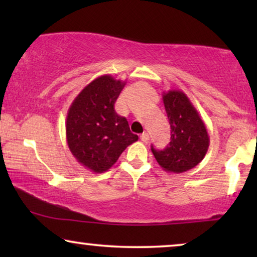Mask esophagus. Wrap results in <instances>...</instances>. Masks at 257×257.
<instances>
[{
    "label": "esophagus",
    "instance_id": "obj_1",
    "mask_svg": "<svg viewBox=\"0 0 257 257\" xmlns=\"http://www.w3.org/2000/svg\"><path fill=\"white\" fill-rule=\"evenodd\" d=\"M140 140H142V142H144V143H147L150 140V136H149V133H143L142 136H140Z\"/></svg>",
    "mask_w": 257,
    "mask_h": 257
}]
</instances>
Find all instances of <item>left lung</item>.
Listing matches in <instances>:
<instances>
[{
	"label": "left lung",
	"mask_w": 257,
	"mask_h": 257,
	"mask_svg": "<svg viewBox=\"0 0 257 257\" xmlns=\"http://www.w3.org/2000/svg\"><path fill=\"white\" fill-rule=\"evenodd\" d=\"M171 125V142L163 151L152 146L160 167L170 173H184L201 163L209 147V136L201 115L181 90L163 93Z\"/></svg>",
	"instance_id": "obj_1"
}]
</instances>
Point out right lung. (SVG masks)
Masks as SVG:
<instances>
[{
	"instance_id": "add662e5",
	"label": "right lung",
	"mask_w": 257,
	"mask_h": 257,
	"mask_svg": "<svg viewBox=\"0 0 257 257\" xmlns=\"http://www.w3.org/2000/svg\"><path fill=\"white\" fill-rule=\"evenodd\" d=\"M126 80L103 75L80 91L70 105L66 142L76 160L91 172L103 173L117 163L127 146L138 140L114 103Z\"/></svg>"
}]
</instances>
